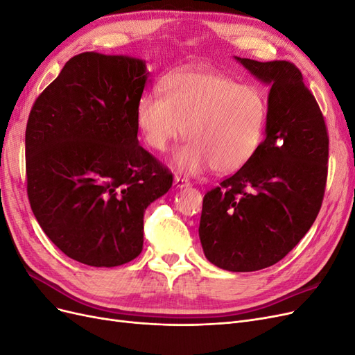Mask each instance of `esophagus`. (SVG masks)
<instances>
[{"label":"esophagus","mask_w":355,"mask_h":355,"mask_svg":"<svg viewBox=\"0 0 355 355\" xmlns=\"http://www.w3.org/2000/svg\"><path fill=\"white\" fill-rule=\"evenodd\" d=\"M173 184H175V187L176 188H187V187H189L191 185V182L187 179V178H182V176H175V179H173Z\"/></svg>","instance_id":"obj_1"}]
</instances>
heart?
<instances>
[{"mask_svg": "<svg viewBox=\"0 0 355 355\" xmlns=\"http://www.w3.org/2000/svg\"><path fill=\"white\" fill-rule=\"evenodd\" d=\"M136 106V124L154 151L164 153L184 135L175 164L189 175L213 167L232 173L262 144L268 105L261 89L211 71H180Z\"/></svg>", "mask_w": 355, "mask_h": 355, "instance_id": "obj_1", "label": "heart"}]
</instances>
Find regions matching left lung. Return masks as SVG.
I'll list each match as a JSON object with an SVG mask.
<instances>
[{
    "label": "left lung",
    "mask_w": 355,
    "mask_h": 355,
    "mask_svg": "<svg viewBox=\"0 0 355 355\" xmlns=\"http://www.w3.org/2000/svg\"><path fill=\"white\" fill-rule=\"evenodd\" d=\"M234 59L270 85L265 139L237 173L204 196L198 235L209 262L250 272L282 261L314 223L326 188L329 137L293 63Z\"/></svg>",
    "instance_id": "obj_1"
}]
</instances>
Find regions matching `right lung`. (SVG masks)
Masks as SVG:
<instances>
[{
    "mask_svg": "<svg viewBox=\"0 0 355 355\" xmlns=\"http://www.w3.org/2000/svg\"><path fill=\"white\" fill-rule=\"evenodd\" d=\"M142 59L85 51L69 59L32 106L28 197L40 227L71 259L111 268L144 245V213L173 176L139 145Z\"/></svg>",
    "mask_w": 355,
    "mask_h": 355,
    "instance_id": "add662e5",
    "label": "right lung"
}]
</instances>
